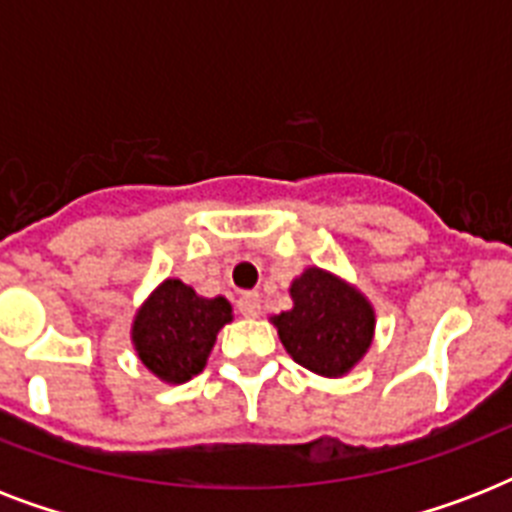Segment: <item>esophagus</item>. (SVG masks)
Segmentation results:
<instances>
[{"label":"esophagus","instance_id":"1","mask_svg":"<svg viewBox=\"0 0 512 512\" xmlns=\"http://www.w3.org/2000/svg\"><path fill=\"white\" fill-rule=\"evenodd\" d=\"M241 316H247V319H257L260 316V295L257 292H247V295L239 297V303H236Z\"/></svg>","mask_w":512,"mask_h":512}]
</instances>
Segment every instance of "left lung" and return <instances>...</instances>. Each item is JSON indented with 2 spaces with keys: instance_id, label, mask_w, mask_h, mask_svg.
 I'll list each match as a JSON object with an SVG mask.
<instances>
[{
  "instance_id": "1",
  "label": "left lung",
  "mask_w": 512,
  "mask_h": 512,
  "mask_svg": "<svg viewBox=\"0 0 512 512\" xmlns=\"http://www.w3.org/2000/svg\"><path fill=\"white\" fill-rule=\"evenodd\" d=\"M289 292L295 308L273 319L289 356L324 377L348 372L372 342V305L321 268H308Z\"/></svg>"
}]
</instances>
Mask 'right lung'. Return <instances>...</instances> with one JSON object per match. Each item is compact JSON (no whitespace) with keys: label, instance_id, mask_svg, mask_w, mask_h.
<instances>
[{"label":"right lung","instance_id":"right-lung-1","mask_svg":"<svg viewBox=\"0 0 512 512\" xmlns=\"http://www.w3.org/2000/svg\"><path fill=\"white\" fill-rule=\"evenodd\" d=\"M231 321L225 297H199L188 284L167 279L135 316L132 342L140 361L164 382L199 374L220 327Z\"/></svg>","mask_w":512,"mask_h":512}]
</instances>
